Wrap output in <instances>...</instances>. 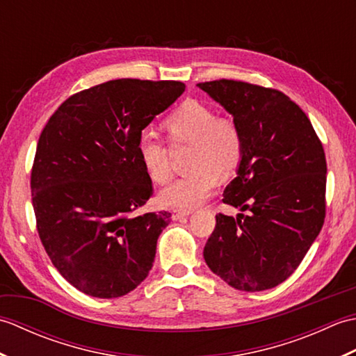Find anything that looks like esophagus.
<instances>
[{"label":"esophagus","instance_id":"obj_1","mask_svg":"<svg viewBox=\"0 0 356 356\" xmlns=\"http://www.w3.org/2000/svg\"><path fill=\"white\" fill-rule=\"evenodd\" d=\"M191 211H180V209H174L172 211V220H180V218H184L186 216H190Z\"/></svg>","mask_w":356,"mask_h":356}]
</instances>
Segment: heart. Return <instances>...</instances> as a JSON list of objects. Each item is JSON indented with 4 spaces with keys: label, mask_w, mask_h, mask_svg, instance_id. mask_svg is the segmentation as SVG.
<instances>
[{
    "label": "heart",
    "mask_w": 356,
    "mask_h": 356,
    "mask_svg": "<svg viewBox=\"0 0 356 356\" xmlns=\"http://www.w3.org/2000/svg\"><path fill=\"white\" fill-rule=\"evenodd\" d=\"M163 130L172 143H190V171L165 186L161 200L166 207L190 211L213 193L218 176L228 177L243 157V134L232 118L216 116V111L199 101H185L163 120ZM138 156L143 171L156 184L171 176L166 148L148 134L138 140Z\"/></svg>",
    "instance_id": "1"
}]
</instances>
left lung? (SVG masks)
Returning <instances> with one entry per match:
<instances>
[{
  "mask_svg": "<svg viewBox=\"0 0 356 356\" xmlns=\"http://www.w3.org/2000/svg\"><path fill=\"white\" fill-rule=\"evenodd\" d=\"M197 87L231 113L243 134L237 177L223 193V203L243 213L216 216L203 257L238 291L270 289L293 274L323 228V143L306 113L280 90L234 79Z\"/></svg>",
  "mask_w": 356,
  "mask_h": 356,
  "instance_id": "8db88e82",
  "label": "left lung"
}]
</instances>
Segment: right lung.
<instances>
[{
	"label": "right lung",
	"instance_id": "1",
	"mask_svg": "<svg viewBox=\"0 0 356 356\" xmlns=\"http://www.w3.org/2000/svg\"><path fill=\"white\" fill-rule=\"evenodd\" d=\"M184 92L179 81H108L72 95L45 124L30 176L36 229L78 291L118 298L147 278L171 213H136L153 195L138 140Z\"/></svg>",
	"mask_w": 356,
	"mask_h": 356
}]
</instances>
